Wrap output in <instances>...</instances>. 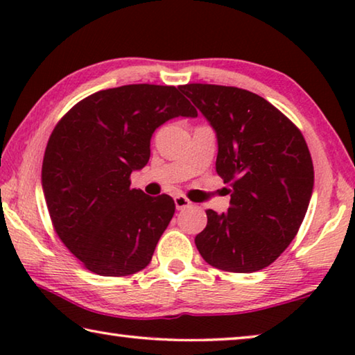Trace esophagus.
<instances>
[{
	"label": "esophagus",
	"mask_w": 355,
	"mask_h": 355,
	"mask_svg": "<svg viewBox=\"0 0 355 355\" xmlns=\"http://www.w3.org/2000/svg\"><path fill=\"white\" fill-rule=\"evenodd\" d=\"M175 207H177V209H184V208H188V207H191V200L188 199V197L186 196H175Z\"/></svg>",
	"instance_id": "1"
}]
</instances>
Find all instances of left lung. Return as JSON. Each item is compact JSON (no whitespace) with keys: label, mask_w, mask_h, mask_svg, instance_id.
<instances>
[{"label":"left lung","mask_w":355,"mask_h":355,"mask_svg":"<svg viewBox=\"0 0 355 355\" xmlns=\"http://www.w3.org/2000/svg\"><path fill=\"white\" fill-rule=\"evenodd\" d=\"M180 91L216 131V172L232 186L227 213L207 209L197 249L222 271H260L290 245L307 213L315 178L307 142L254 92L199 83Z\"/></svg>","instance_id":"8db88e82"}]
</instances>
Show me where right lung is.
I'll use <instances>...</instances> for the list:
<instances>
[{
    "instance_id": "add662e5",
    "label": "right lung",
    "mask_w": 355,
    "mask_h": 355,
    "mask_svg": "<svg viewBox=\"0 0 355 355\" xmlns=\"http://www.w3.org/2000/svg\"><path fill=\"white\" fill-rule=\"evenodd\" d=\"M197 117L177 87L128 84L89 95L59 120L48 139L42 188L65 248L91 272L123 277L152 260L175 203L131 188L148 163L155 130Z\"/></svg>"
}]
</instances>
